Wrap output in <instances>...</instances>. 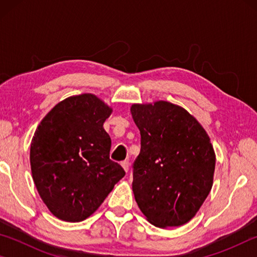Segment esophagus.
Wrapping results in <instances>:
<instances>
[{"mask_svg":"<svg viewBox=\"0 0 257 257\" xmlns=\"http://www.w3.org/2000/svg\"><path fill=\"white\" fill-rule=\"evenodd\" d=\"M121 165H122V168L124 169V171L125 172H128L129 171V165H130V163H129V161H122V162H121Z\"/></svg>","mask_w":257,"mask_h":257,"instance_id":"1","label":"esophagus"}]
</instances>
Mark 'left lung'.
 I'll return each mask as SVG.
<instances>
[{"instance_id": "obj_1", "label": "left lung", "mask_w": 257, "mask_h": 257, "mask_svg": "<svg viewBox=\"0 0 257 257\" xmlns=\"http://www.w3.org/2000/svg\"><path fill=\"white\" fill-rule=\"evenodd\" d=\"M132 114L141 132V152L133 164L135 199L152 224L179 227L211 191L215 154L210 137L172 103L134 104Z\"/></svg>"}]
</instances>
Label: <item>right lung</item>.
Wrapping results in <instances>:
<instances>
[{
	"label": "right lung",
	"instance_id": "1",
	"mask_svg": "<svg viewBox=\"0 0 257 257\" xmlns=\"http://www.w3.org/2000/svg\"><path fill=\"white\" fill-rule=\"evenodd\" d=\"M112 110L93 94L71 96L42 120L30 145L33 179L53 214L79 222L97 210L125 172L110 159L103 123Z\"/></svg>",
	"mask_w": 257,
	"mask_h": 257
}]
</instances>
